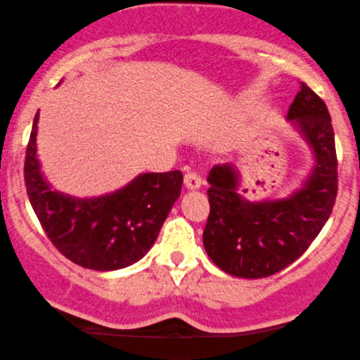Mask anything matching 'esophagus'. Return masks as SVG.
<instances>
[{
  "instance_id": "esophagus-1",
  "label": "esophagus",
  "mask_w": 360,
  "mask_h": 360,
  "mask_svg": "<svg viewBox=\"0 0 360 360\" xmlns=\"http://www.w3.org/2000/svg\"><path fill=\"white\" fill-rule=\"evenodd\" d=\"M202 179L197 172H187L185 173V187L191 188V191H195V188H200Z\"/></svg>"
}]
</instances>
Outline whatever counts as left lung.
<instances>
[{"label": "left lung", "mask_w": 360, "mask_h": 360, "mask_svg": "<svg viewBox=\"0 0 360 360\" xmlns=\"http://www.w3.org/2000/svg\"><path fill=\"white\" fill-rule=\"evenodd\" d=\"M288 119L296 120L316 161L309 179L288 199H243L233 163L216 165L209 172L211 212L202 240L211 260L229 276L262 278L284 270L308 250L332 214L338 161L328 108L301 83Z\"/></svg>", "instance_id": "obj_1"}]
</instances>
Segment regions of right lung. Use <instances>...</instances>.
<instances>
[{"label":"right lung","mask_w":360,"mask_h":360,"mask_svg":"<svg viewBox=\"0 0 360 360\" xmlns=\"http://www.w3.org/2000/svg\"><path fill=\"white\" fill-rule=\"evenodd\" d=\"M34 119L25 155L27 195L52 245L75 264L91 270H117L136 264L158 238L169 209L179 199V169L143 173L114 193L75 199L52 191L37 160Z\"/></svg>","instance_id":"right-lung-1"}]
</instances>
